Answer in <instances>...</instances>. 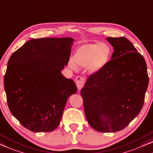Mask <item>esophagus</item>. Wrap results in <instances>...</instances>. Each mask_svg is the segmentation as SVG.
Instances as JSON below:
<instances>
[{
	"label": "esophagus",
	"mask_w": 153,
	"mask_h": 153,
	"mask_svg": "<svg viewBox=\"0 0 153 153\" xmlns=\"http://www.w3.org/2000/svg\"><path fill=\"white\" fill-rule=\"evenodd\" d=\"M84 79L83 77H81L80 76H77L76 79V86H77V88H78L79 90H81L82 88L83 87V85H84Z\"/></svg>",
	"instance_id": "34e87169"
}]
</instances>
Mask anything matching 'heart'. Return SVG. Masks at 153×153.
<instances>
[{
    "instance_id": "b5f03b06",
    "label": "heart",
    "mask_w": 153,
    "mask_h": 153,
    "mask_svg": "<svg viewBox=\"0 0 153 153\" xmlns=\"http://www.w3.org/2000/svg\"><path fill=\"white\" fill-rule=\"evenodd\" d=\"M111 49L105 43H85L77 48L73 55L72 60L79 67L85 68L89 74H96L101 71L110 61ZM72 61L70 66L75 68Z\"/></svg>"
}]
</instances>
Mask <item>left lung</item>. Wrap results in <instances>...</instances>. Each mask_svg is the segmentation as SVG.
I'll return each instance as SVG.
<instances>
[{
	"instance_id": "left-lung-1",
	"label": "left lung",
	"mask_w": 153,
	"mask_h": 153,
	"mask_svg": "<svg viewBox=\"0 0 153 153\" xmlns=\"http://www.w3.org/2000/svg\"><path fill=\"white\" fill-rule=\"evenodd\" d=\"M106 40L114 48L111 60L88 77L81 95L90 126L98 132H114L139 114L149 79L144 59L129 40Z\"/></svg>"
}]
</instances>
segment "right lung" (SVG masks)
<instances>
[{
	"instance_id": "right-lung-1",
	"label": "right lung",
	"mask_w": 153,
	"mask_h": 153,
	"mask_svg": "<svg viewBox=\"0 0 153 153\" xmlns=\"http://www.w3.org/2000/svg\"><path fill=\"white\" fill-rule=\"evenodd\" d=\"M74 39H32L8 61L4 88L8 107L24 127L51 132L60 124L69 97L77 92L61 70L68 65Z\"/></svg>"
}]
</instances>
